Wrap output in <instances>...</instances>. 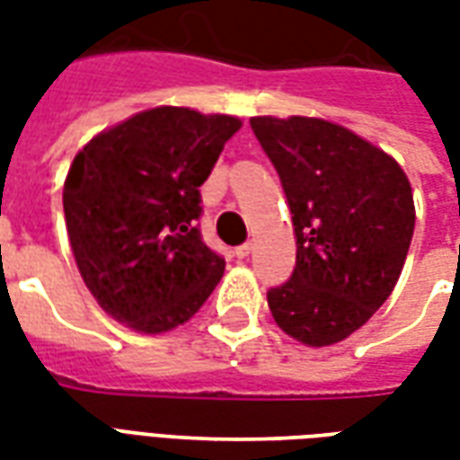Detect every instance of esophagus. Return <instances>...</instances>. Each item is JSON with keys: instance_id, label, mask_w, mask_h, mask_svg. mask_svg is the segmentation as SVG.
Masks as SVG:
<instances>
[{"instance_id": "esophagus-1", "label": "esophagus", "mask_w": 460, "mask_h": 460, "mask_svg": "<svg viewBox=\"0 0 460 460\" xmlns=\"http://www.w3.org/2000/svg\"><path fill=\"white\" fill-rule=\"evenodd\" d=\"M251 251H253V243H251V241H246V243L236 246V249H234V253H236V259H246V256H251Z\"/></svg>"}]
</instances>
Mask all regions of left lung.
<instances>
[{"mask_svg": "<svg viewBox=\"0 0 460 460\" xmlns=\"http://www.w3.org/2000/svg\"><path fill=\"white\" fill-rule=\"evenodd\" d=\"M279 172L296 231V269L269 290L279 328L303 345L349 338L382 308L414 236V197L386 152L342 125L251 118Z\"/></svg>", "mask_w": 460, "mask_h": 460, "instance_id": "1", "label": "left lung"}]
</instances>
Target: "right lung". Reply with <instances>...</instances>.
<instances>
[{"label":"right lung","instance_id":"1","mask_svg":"<svg viewBox=\"0 0 460 460\" xmlns=\"http://www.w3.org/2000/svg\"><path fill=\"white\" fill-rule=\"evenodd\" d=\"M241 128L231 115L152 108L95 135L64 184L68 241L98 305L157 335L197 313L226 261L201 241L199 187Z\"/></svg>","mask_w":460,"mask_h":460}]
</instances>
